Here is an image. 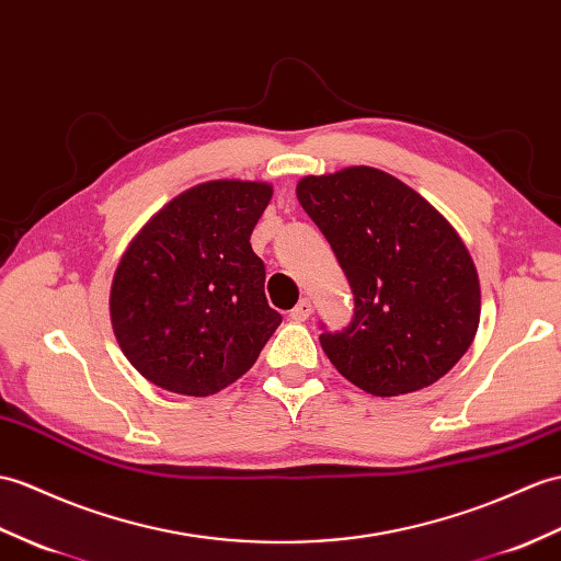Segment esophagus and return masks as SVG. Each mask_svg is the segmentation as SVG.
<instances>
[{
  "label": "esophagus",
  "mask_w": 561,
  "mask_h": 561,
  "mask_svg": "<svg viewBox=\"0 0 561 561\" xmlns=\"http://www.w3.org/2000/svg\"><path fill=\"white\" fill-rule=\"evenodd\" d=\"M310 312H312V306H310L308 298H304V301H298V304L289 310V318H291L294 322H304V320L310 318Z\"/></svg>",
  "instance_id": "34e87169"
}]
</instances>
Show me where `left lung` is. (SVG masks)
Returning <instances> with one entry per match:
<instances>
[{
  "mask_svg": "<svg viewBox=\"0 0 561 561\" xmlns=\"http://www.w3.org/2000/svg\"><path fill=\"white\" fill-rule=\"evenodd\" d=\"M296 195L354 294L344 330L320 322L332 366L375 397L415 392L457 366L480 322V284L449 221L373 167L306 176Z\"/></svg>",
  "mask_w": 561,
  "mask_h": 561,
  "instance_id": "left-lung-1",
  "label": "left lung"
}]
</instances>
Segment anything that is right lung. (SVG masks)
Instances as JSON below:
<instances>
[{
    "mask_svg": "<svg viewBox=\"0 0 561 561\" xmlns=\"http://www.w3.org/2000/svg\"><path fill=\"white\" fill-rule=\"evenodd\" d=\"M270 198L267 184L207 181L167 203L126 249L112 282V328L152 385L210 397L249 373L279 328L265 263L251 249Z\"/></svg>",
    "mask_w": 561,
    "mask_h": 561,
    "instance_id": "1",
    "label": "right lung"
}]
</instances>
